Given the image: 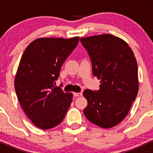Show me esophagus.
<instances>
[{"label": "esophagus", "mask_w": 153, "mask_h": 153, "mask_svg": "<svg viewBox=\"0 0 153 153\" xmlns=\"http://www.w3.org/2000/svg\"><path fill=\"white\" fill-rule=\"evenodd\" d=\"M82 93L81 92H79V93H73V96L75 97H78V96H82Z\"/></svg>", "instance_id": "1"}]
</instances>
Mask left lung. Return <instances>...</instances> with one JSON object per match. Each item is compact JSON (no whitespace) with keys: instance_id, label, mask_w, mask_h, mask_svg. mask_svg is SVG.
<instances>
[{"instance_id":"obj_1","label":"left lung","mask_w":153,"mask_h":153,"mask_svg":"<svg viewBox=\"0 0 153 153\" xmlns=\"http://www.w3.org/2000/svg\"><path fill=\"white\" fill-rule=\"evenodd\" d=\"M100 80L99 90L84 91L85 117L96 125L111 128L126 117L138 93V67L132 50L124 40L111 34L80 39Z\"/></svg>"}]
</instances>
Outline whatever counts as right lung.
Here are the masks:
<instances>
[{
	"label": "right lung",
	"instance_id": "obj_1",
	"mask_svg": "<svg viewBox=\"0 0 153 153\" xmlns=\"http://www.w3.org/2000/svg\"><path fill=\"white\" fill-rule=\"evenodd\" d=\"M79 37L40 38L23 54L14 86L23 110L35 126L49 129L60 124L73 99L56 87L61 68L76 47Z\"/></svg>",
	"mask_w": 153,
	"mask_h": 153
}]
</instances>
